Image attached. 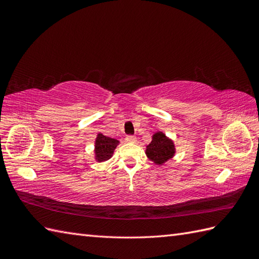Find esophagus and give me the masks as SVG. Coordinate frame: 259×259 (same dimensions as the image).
<instances>
[{"label":"esophagus","mask_w":259,"mask_h":259,"mask_svg":"<svg viewBox=\"0 0 259 259\" xmlns=\"http://www.w3.org/2000/svg\"><path fill=\"white\" fill-rule=\"evenodd\" d=\"M125 139H126L127 143H132V144H134V143L137 142V138L135 136H133V135L126 136V138H125Z\"/></svg>","instance_id":"esophagus-1"}]
</instances>
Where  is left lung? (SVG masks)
<instances>
[{
	"label": "left lung",
	"instance_id": "left-lung-1",
	"mask_svg": "<svg viewBox=\"0 0 259 259\" xmlns=\"http://www.w3.org/2000/svg\"><path fill=\"white\" fill-rule=\"evenodd\" d=\"M146 154L156 165H162L175 154V145L162 132H156L152 136L151 143L147 146Z\"/></svg>",
	"mask_w": 259,
	"mask_h": 259
}]
</instances>
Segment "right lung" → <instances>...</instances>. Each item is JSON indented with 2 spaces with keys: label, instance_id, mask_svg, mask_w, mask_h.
I'll return each instance as SVG.
<instances>
[{
  "label": "right lung",
  "instance_id": "add662e5",
  "mask_svg": "<svg viewBox=\"0 0 259 259\" xmlns=\"http://www.w3.org/2000/svg\"><path fill=\"white\" fill-rule=\"evenodd\" d=\"M120 144L119 140L107 137L105 135L99 134L95 140V159L98 162H105L112 156L114 149Z\"/></svg>",
  "mask_w": 259,
  "mask_h": 259
}]
</instances>
